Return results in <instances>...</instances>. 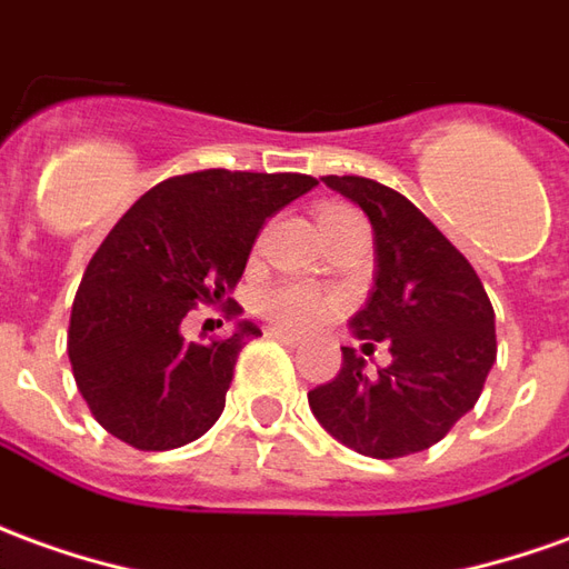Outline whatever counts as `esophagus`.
<instances>
[{
    "mask_svg": "<svg viewBox=\"0 0 569 569\" xmlns=\"http://www.w3.org/2000/svg\"><path fill=\"white\" fill-rule=\"evenodd\" d=\"M268 336L277 341H283L286 348H298V345H301V336H296V332H286V329H268Z\"/></svg>",
    "mask_w": 569,
    "mask_h": 569,
    "instance_id": "obj_1",
    "label": "esophagus"
}]
</instances>
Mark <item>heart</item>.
<instances>
[{
  "label": "heart",
  "mask_w": 569,
  "mask_h": 569,
  "mask_svg": "<svg viewBox=\"0 0 569 569\" xmlns=\"http://www.w3.org/2000/svg\"><path fill=\"white\" fill-rule=\"evenodd\" d=\"M261 313L277 326L286 329H313V326L326 323L332 311H336V301L320 292L317 286L308 283H283L268 289L261 301H258Z\"/></svg>",
  "instance_id": "heart-1"
}]
</instances>
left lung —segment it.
Instances as JSON below:
<instances>
[{"mask_svg": "<svg viewBox=\"0 0 569 569\" xmlns=\"http://www.w3.org/2000/svg\"><path fill=\"white\" fill-rule=\"evenodd\" d=\"M376 230V286L351 317L363 339L388 341L391 363L369 372L341 348L339 376L308 391L317 422L372 459L428 450L475 409L496 363V313L468 258L412 206L360 174H326Z\"/></svg>", "mask_w": 569, "mask_h": 569, "instance_id": "1", "label": "left lung"}]
</instances>
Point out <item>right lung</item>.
Instances as JSON below:
<instances>
[{"label": "right lung", "instance_id": "obj_1", "mask_svg": "<svg viewBox=\"0 0 569 569\" xmlns=\"http://www.w3.org/2000/svg\"><path fill=\"white\" fill-rule=\"evenodd\" d=\"M298 172L202 169L166 178L91 256L73 298L67 353L98 425L134 450L184 447L218 422L237 357L261 329L184 341L200 305L240 317L230 298L264 221L308 193Z\"/></svg>", "mask_w": 569, "mask_h": 569}]
</instances>
